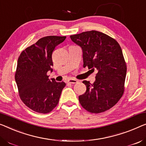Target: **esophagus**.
Masks as SVG:
<instances>
[{
  "mask_svg": "<svg viewBox=\"0 0 146 146\" xmlns=\"http://www.w3.org/2000/svg\"><path fill=\"white\" fill-rule=\"evenodd\" d=\"M77 82H78L77 80L73 79H70L67 80V83H69V84H75V83H77Z\"/></svg>",
  "mask_w": 146,
  "mask_h": 146,
  "instance_id": "obj_1",
  "label": "esophagus"
}]
</instances>
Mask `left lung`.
Returning <instances> with one entry per match:
<instances>
[{
  "instance_id": "obj_1",
  "label": "left lung",
  "mask_w": 146,
  "mask_h": 146,
  "mask_svg": "<svg viewBox=\"0 0 146 146\" xmlns=\"http://www.w3.org/2000/svg\"><path fill=\"white\" fill-rule=\"evenodd\" d=\"M70 38L81 47L83 67L98 71L93 84L82 81L86 90L79 96L80 105L92 113L110 110L125 90L127 65L120 45L114 38L97 31L73 35Z\"/></svg>"
}]
</instances>
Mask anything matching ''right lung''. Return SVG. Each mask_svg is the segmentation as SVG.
Masks as SVG:
<instances>
[{
  "label": "right lung",
  "instance_id": "1",
  "mask_svg": "<svg viewBox=\"0 0 146 146\" xmlns=\"http://www.w3.org/2000/svg\"><path fill=\"white\" fill-rule=\"evenodd\" d=\"M66 36H47L25 49L18 58L15 80L19 97L34 111L48 113L58 105L64 82L48 79L53 71L52 55L56 46Z\"/></svg>",
  "mask_w": 146,
  "mask_h": 146
}]
</instances>
